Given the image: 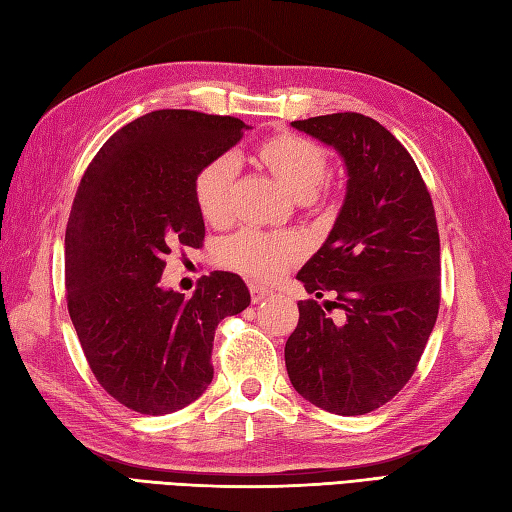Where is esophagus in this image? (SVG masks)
<instances>
[{
    "label": "esophagus",
    "instance_id": "34e87169",
    "mask_svg": "<svg viewBox=\"0 0 512 512\" xmlns=\"http://www.w3.org/2000/svg\"><path fill=\"white\" fill-rule=\"evenodd\" d=\"M249 294H252V302H254V305H258L260 300H265V298L271 296V289H267V287H263V285L252 283V285H249Z\"/></svg>",
    "mask_w": 512,
    "mask_h": 512
}]
</instances>
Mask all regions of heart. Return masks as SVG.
I'll return each instance as SVG.
<instances>
[{"label": "heart", "mask_w": 512, "mask_h": 512, "mask_svg": "<svg viewBox=\"0 0 512 512\" xmlns=\"http://www.w3.org/2000/svg\"><path fill=\"white\" fill-rule=\"evenodd\" d=\"M252 159L260 170L298 198L302 205L318 207L322 183L329 172V152L318 141L296 132H276L260 141ZM236 165L229 156L207 161L194 176V201L198 212L212 225H223L232 216ZM305 256L296 234L241 229L218 245V260L258 280H274Z\"/></svg>", "instance_id": "obj_1"}]
</instances>
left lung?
Returning <instances> with one entry per match:
<instances>
[{
	"label": "left lung",
	"mask_w": 512,
	"mask_h": 512,
	"mask_svg": "<svg viewBox=\"0 0 512 512\" xmlns=\"http://www.w3.org/2000/svg\"><path fill=\"white\" fill-rule=\"evenodd\" d=\"M347 163V198L327 243L298 271L314 294L298 302L285 344L294 389L336 415H364L398 395L417 369L440 311V232L413 156L360 112L294 121ZM340 308L338 323L328 314Z\"/></svg>",
	"instance_id": "left-lung-1"
}]
</instances>
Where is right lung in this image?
<instances>
[{
  "label": "right lung",
  "instance_id": "obj_1",
  "mask_svg": "<svg viewBox=\"0 0 512 512\" xmlns=\"http://www.w3.org/2000/svg\"><path fill=\"white\" fill-rule=\"evenodd\" d=\"M247 125L196 110H154L101 145L66 227V302L103 391L143 415L201 398L214 378L218 322L249 305L241 276L212 271L192 298L161 289L165 254L203 247L194 176Z\"/></svg>",
  "mask_w": 512,
  "mask_h": 512
}]
</instances>
